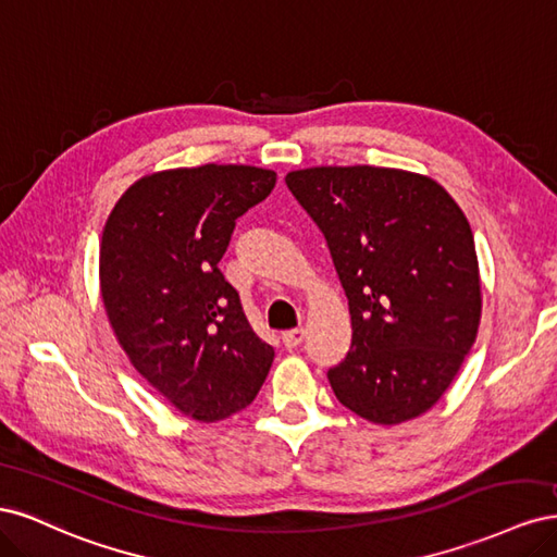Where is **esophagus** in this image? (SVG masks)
Listing matches in <instances>:
<instances>
[{"instance_id": "1", "label": "esophagus", "mask_w": 557, "mask_h": 557, "mask_svg": "<svg viewBox=\"0 0 557 557\" xmlns=\"http://www.w3.org/2000/svg\"><path fill=\"white\" fill-rule=\"evenodd\" d=\"M301 342H305V330H301V327L283 332V344H285V348H297Z\"/></svg>"}]
</instances>
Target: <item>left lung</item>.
Listing matches in <instances>:
<instances>
[{
    "mask_svg": "<svg viewBox=\"0 0 557 557\" xmlns=\"http://www.w3.org/2000/svg\"><path fill=\"white\" fill-rule=\"evenodd\" d=\"M325 234L348 297V356L327 372L346 409L399 425L432 409L481 320L474 234L430 176L391 166H311L285 176Z\"/></svg>",
    "mask_w": 557,
    "mask_h": 557,
    "instance_id": "1",
    "label": "left lung"
}]
</instances>
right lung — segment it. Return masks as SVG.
I'll use <instances>...</instances> for the list:
<instances>
[{
  "mask_svg": "<svg viewBox=\"0 0 557 557\" xmlns=\"http://www.w3.org/2000/svg\"><path fill=\"white\" fill-rule=\"evenodd\" d=\"M274 185L272 170L248 164L156 172L129 185L104 225L99 283L115 339L199 423L246 409L274 362L218 267L237 218Z\"/></svg>",
  "mask_w": 557,
  "mask_h": 557,
  "instance_id": "right-lung-1",
  "label": "right lung"
}]
</instances>
